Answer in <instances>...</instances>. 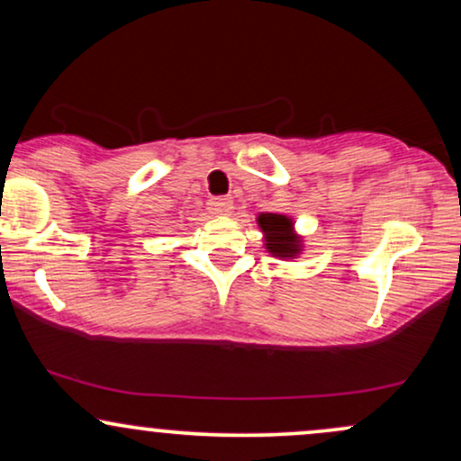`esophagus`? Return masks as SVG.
I'll use <instances>...</instances> for the list:
<instances>
[{
    "instance_id": "esophagus-1",
    "label": "esophagus",
    "mask_w": 461,
    "mask_h": 461,
    "mask_svg": "<svg viewBox=\"0 0 461 461\" xmlns=\"http://www.w3.org/2000/svg\"><path fill=\"white\" fill-rule=\"evenodd\" d=\"M208 210L216 216H227L234 210V201L231 197H212L208 201Z\"/></svg>"
}]
</instances>
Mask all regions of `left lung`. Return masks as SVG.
<instances>
[{"label": "left lung", "instance_id": "obj_1", "mask_svg": "<svg viewBox=\"0 0 461 461\" xmlns=\"http://www.w3.org/2000/svg\"><path fill=\"white\" fill-rule=\"evenodd\" d=\"M258 225L264 234V249L279 260H293L303 251V238L294 231V221L285 214L262 212Z\"/></svg>", "mask_w": 461, "mask_h": 461}]
</instances>
